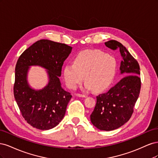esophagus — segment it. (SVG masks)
<instances>
[{
    "label": "esophagus",
    "mask_w": 158,
    "mask_h": 158,
    "mask_svg": "<svg viewBox=\"0 0 158 158\" xmlns=\"http://www.w3.org/2000/svg\"><path fill=\"white\" fill-rule=\"evenodd\" d=\"M76 95L77 97H80V98H85V95L84 94H76Z\"/></svg>",
    "instance_id": "obj_1"
}]
</instances>
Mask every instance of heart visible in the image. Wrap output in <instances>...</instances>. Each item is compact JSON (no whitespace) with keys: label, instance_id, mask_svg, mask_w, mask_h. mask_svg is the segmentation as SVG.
<instances>
[{"label":"heart","instance_id":"obj_1","mask_svg":"<svg viewBox=\"0 0 158 158\" xmlns=\"http://www.w3.org/2000/svg\"><path fill=\"white\" fill-rule=\"evenodd\" d=\"M117 72V61L114 56L100 50H85L75 56L73 64L64 66L63 75L67 86L74 89L85 82L84 89L102 92L110 86Z\"/></svg>","mask_w":158,"mask_h":158}]
</instances>
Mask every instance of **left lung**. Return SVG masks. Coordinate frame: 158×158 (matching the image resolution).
<instances>
[{
  "label": "left lung",
  "instance_id": "left-lung-1",
  "mask_svg": "<svg viewBox=\"0 0 158 158\" xmlns=\"http://www.w3.org/2000/svg\"><path fill=\"white\" fill-rule=\"evenodd\" d=\"M105 45L113 50L119 49L123 78L107 93L96 97L97 102L90 120L101 131H110L123 126L131 117L134 106L140 94V66L137 60L120 42L110 40Z\"/></svg>",
  "mask_w": 158,
  "mask_h": 158
}]
</instances>
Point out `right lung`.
I'll return each instance as SVG.
<instances>
[{"label": "right lung", "mask_w": 158, "mask_h": 158, "mask_svg": "<svg viewBox=\"0 0 158 158\" xmlns=\"http://www.w3.org/2000/svg\"><path fill=\"white\" fill-rule=\"evenodd\" d=\"M73 47L48 40L33 44L19 57L15 68L14 95L23 117L33 127L49 130L63 120L66 107L72 98L62 88L59 77L62 66ZM31 66L46 70L48 82L36 90L27 80Z\"/></svg>", "instance_id": "obj_1"}]
</instances>
